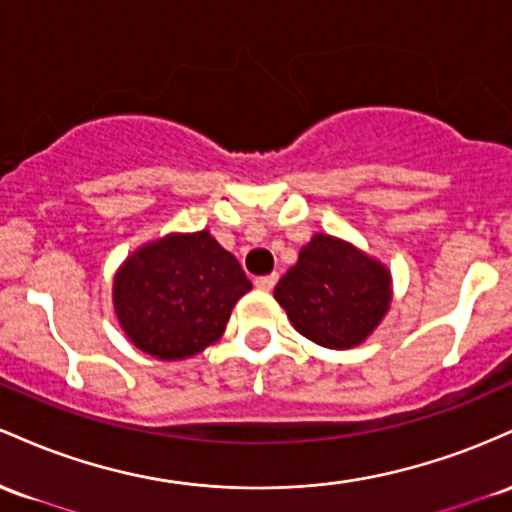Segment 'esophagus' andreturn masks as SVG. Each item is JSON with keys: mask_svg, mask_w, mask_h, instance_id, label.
Masks as SVG:
<instances>
[{"mask_svg": "<svg viewBox=\"0 0 512 512\" xmlns=\"http://www.w3.org/2000/svg\"><path fill=\"white\" fill-rule=\"evenodd\" d=\"M275 283H278V273H271V275H261V278H256V287L258 290H273Z\"/></svg>", "mask_w": 512, "mask_h": 512, "instance_id": "34e87169", "label": "esophagus"}]
</instances>
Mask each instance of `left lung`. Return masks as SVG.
<instances>
[{
    "instance_id": "8db88e82",
    "label": "left lung",
    "mask_w": 512,
    "mask_h": 512,
    "mask_svg": "<svg viewBox=\"0 0 512 512\" xmlns=\"http://www.w3.org/2000/svg\"><path fill=\"white\" fill-rule=\"evenodd\" d=\"M273 295L302 336L336 350L363 343L392 302L387 268L329 234L302 246Z\"/></svg>"
}]
</instances>
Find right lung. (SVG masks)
<instances>
[{
	"label": "right lung",
	"mask_w": 512,
	"mask_h": 512,
	"mask_svg": "<svg viewBox=\"0 0 512 512\" xmlns=\"http://www.w3.org/2000/svg\"><path fill=\"white\" fill-rule=\"evenodd\" d=\"M249 290L237 258L203 229L135 251L113 280V304L142 353L181 360L225 333L232 307Z\"/></svg>",
	"instance_id": "right-lung-1"
}]
</instances>
